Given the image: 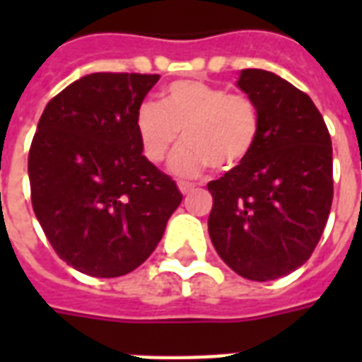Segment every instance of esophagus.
<instances>
[{
	"mask_svg": "<svg viewBox=\"0 0 362 362\" xmlns=\"http://www.w3.org/2000/svg\"><path fill=\"white\" fill-rule=\"evenodd\" d=\"M193 184H189V182H178V189H180L182 193H184V195H187V193L189 192H193Z\"/></svg>",
	"mask_w": 362,
	"mask_h": 362,
	"instance_id": "34e87169",
	"label": "esophagus"
}]
</instances>
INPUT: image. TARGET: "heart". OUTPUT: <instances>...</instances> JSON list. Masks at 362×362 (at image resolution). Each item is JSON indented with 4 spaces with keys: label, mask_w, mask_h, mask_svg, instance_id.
Wrapping results in <instances>:
<instances>
[{
    "label": "heart",
    "mask_w": 362,
    "mask_h": 362,
    "mask_svg": "<svg viewBox=\"0 0 362 362\" xmlns=\"http://www.w3.org/2000/svg\"><path fill=\"white\" fill-rule=\"evenodd\" d=\"M261 127L257 105L242 93L201 81H175L165 88L161 105L146 101L135 112L142 152L161 163L182 139L186 144L173 159L182 176L204 169L231 170L246 161Z\"/></svg>",
    "instance_id": "1"
}]
</instances>
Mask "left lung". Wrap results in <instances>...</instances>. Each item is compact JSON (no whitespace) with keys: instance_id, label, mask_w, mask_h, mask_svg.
I'll list each match as a JSON object with an SVG mask.
<instances>
[{"instance_id":"obj_1","label":"left lung","mask_w":362,"mask_h":362,"mask_svg":"<svg viewBox=\"0 0 362 362\" xmlns=\"http://www.w3.org/2000/svg\"><path fill=\"white\" fill-rule=\"evenodd\" d=\"M238 88L257 105L261 127L246 161L209 182V233L229 269L253 281L303 267L332 204V144L314 101L263 69H244Z\"/></svg>"}]
</instances>
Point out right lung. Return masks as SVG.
I'll use <instances>...</instances> for the list:
<instances>
[{
	"label": "right lung",
	"instance_id": "right-lung-1",
	"mask_svg": "<svg viewBox=\"0 0 362 362\" xmlns=\"http://www.w3.org/2000/svg\"><path fill=\"white\" fill-rule=\"evenodd\" d=\"M159 75L93 73L48 101L28 156L31 204L54 252L116 278L156 250L182 193L142 156L135 112Z\"/></svg>",
	"mask_w": 362,
	"mask_h": 362
}]
</instances>
